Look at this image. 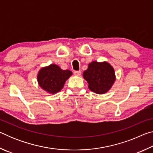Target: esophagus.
I'll return each instance as SVG.
<instances>
[{"instance_id":"obj_1","label":"esophagus","mask_w":153,"mask_h":153,"mask_svg":"<svg viewBox=\"0 0 153 153\" xmlns=\"http://www.w3.org/2000/svg\"><path fill=\"white\" fill-rule=\"evenodd\" d=\"M74 74L75 75V76H80V75H81V71H74Z\"/></svg>"}]
</instances>
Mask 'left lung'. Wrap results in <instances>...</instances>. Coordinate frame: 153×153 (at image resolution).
I'll return each instance as SVG.
<instances>
[{
    "instance_id": "1",
    "label": "left lung",
    "mask_w": 153,
    "mask_h": 153,
    "mask_svg": "<svg viewBox=\"0 0 153 153\" xmlns=\"http://www.w3.org/2000/svg\"><path fill=\"white\" fill-rule=\"evenodd\" d=\"M83 77L88 83L89 89L97 94H105L115 81L113 67L105 61H92L84 71Z\"/></svg>"
}]
</instances>
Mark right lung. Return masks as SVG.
Returning <instances> with one entry per match:
<instances>
[{
    "instance_id": "right-lung-1",
    "label": "right lung",
    "mask_w": 153,
    "mask_h": 153,
    "mask_svg": "<svg viewBox=\"0 0 153 153\" xmlns=\"http://www.w3.org/2000/svg\"><path fill=\"white\" fill-rule=\"evenodd\" d=\"M72 75L69 70H63L55 64L40 69L37 76L39 86L51 94L61 91L66 80Z\"/></svg>"
}]
</instances>
